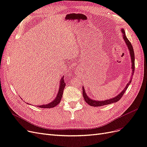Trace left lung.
<instances>
[{
    "mask_svg": "<svg viewBox=\"0 0 147 147\" xmlns=\"http://www.w3.org/2000/svg\"><path fill=\"white\" fill-rule=\"evenodd\" d=\"M122 33H123V37L124 42H125L127 46L128 50L129 51L130 53V55H131V63H132V76L134 74V70H135V56H134V49H133V47L131 45V42L129 41V40L127 39V37L126 36L125 34V32H124V29H121ZM132 79L130 80V81L127 83V84H126V87L124 88V90L119 93L118 95H117L116 97H113V98H112L110 99H107L105 100H103V101H99V100H92L91 99H90V97H88L86 93L84 91V89L83 86V96L84 97V99L85 100V102L86 103H88V104H89L91 106H93V107H100V106H103V105H108V104H110L114 103V102H118L119 100H120V99L121 98L122 96H123L124 93L125 92V91H126L127 88H128L129 85L130 83H131Z\"/></svg>",
    "mask_w": 147,
    "mask_h": 147,
    "instance_id": "left-lung-1",
    "label": "left lung"
}]
</instances>
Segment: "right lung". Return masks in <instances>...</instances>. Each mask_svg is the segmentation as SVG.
<instances>
[{
	"label": "right lung",
	"instance_id": "1",
	"mask_svg": "<svg viewBox=\"0 0 147 147\" xmlns=\"http://www.w3.org/2000/svg\"><path fill=\"white\" fill-rule=\"evenodd\" d=\"M65 86V83L64 82V77H62L60 81V84H59V91L58 92H57V94L56 97V98L54 99V100H53L50 103H49L48 104L46 105H38V107L40 108H47V109H49V108H53L55 107V106H56L57 104H59V102L61 100L62 96H63V91L64 89Z\"/></svg>",
	"mask_w": 147,
	"mask_h": 147
}]
</instances>
